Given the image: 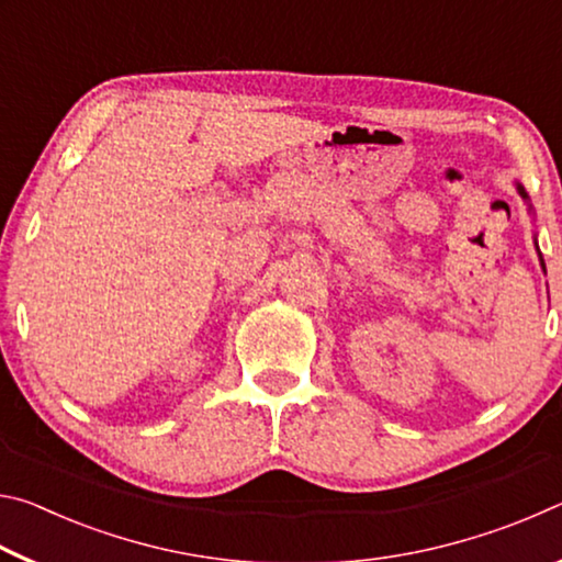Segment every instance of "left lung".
Returning a JSON list of instances; mask_svg holds the SVG:
<instances>
[{
  "label": "left lung",
  "instance_id": "left-lung-1",
  "mask_svg": "<svg viewBox=\"0 0 562 562\" xmlns=\"http://www.w3.org/2000/svg\"><path fill=\"white\" fill-rule=\"evenodd\" d=\"M516 188H518V193H520V195H522V198H526V201H528V193H526V190H522V186H520V183H518V186H516ZM536 245H538V243H536ZM538 255H540V252H538ZM540 265H543V270H546V262H543V255H540Z\"/></svg>",
  "mask_w": 562,
  "mask_h": 562
}]
</instances>
